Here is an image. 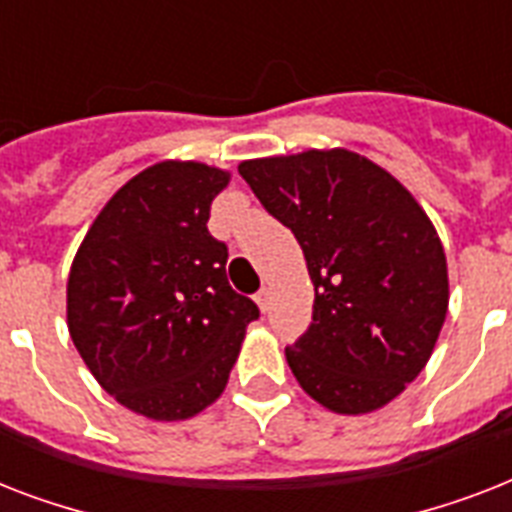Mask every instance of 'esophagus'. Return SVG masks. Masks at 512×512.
Wrapping results in <instances>:
<instances>
[{"instance_id":"1","label":"esophagus","mask_w":512,"mask_h":512,"mask_svg":"<svg viewBox=\"0 0 512 512\" xmlns=\"http://www.w3.org/2000/svg\"><path fill=\"white\" fill-rule=\"evenodd\" d=\"M255 303L260 305V311H268V289H260V292H257Z\"/></svg>"}]
</instances>
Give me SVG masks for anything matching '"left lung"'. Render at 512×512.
<instances>
[{"mask_svg": "<svg viewBox=\"0 0 512 512\" xmlns=\"http://www.w3.org/2000/svg\"><path fill=\"white\" fill-rule=\"evenodd\" d=\"M268 215L295 233L313 321L287 361L340 414L380 409L428 364L449 305L444 247L414 196L364 156L305 151L239 164Z\"/></svg>", "mask_w": 512, "mask_h": 512, "instance_id": "1", "label": "left lung"}]
</instances>
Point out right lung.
<instances>
[{"instance_id": "obj_1", "label": "right lung", "mask_w": 512, "mask_h": 512, "mask_svg": "<svg viewBox=\"0 0 512 512\" xmlns=\"http://www.w3.org/2000/svg\"><path fill=\"white\" fill-rule=\"evenodd\" d=\"M228 172L162 162L100 209L68 273V332L106 393L151 420H188L223 393L249 321L228 247L207 228Z\"/></svg>"}]
</instances>
